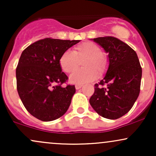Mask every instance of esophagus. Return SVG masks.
Segmentation results:
<instances>
[{"instance_id":"esophagus-1","label":"esophagus","mask_w":156,"mask_h":156,"mask_svg":"<svg viewBox=\"0 0 156 156\" xmlns=\"http://www.w3.org/2000/svg\"><path fill=\"white\" fill-rule=\"evenodd\" d=\"M82 87H83V85H82V84H76V89H80Z\"/></svg>"}]
</instances>
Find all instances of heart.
I'll use <instances>...</instances> for the list:
<instances>
[{
	"label": "heart",
	"mask_w": 156,
	"mask_h": 156,
	"mask_svg": "<svg viewBox=\"0 0 156 156\" xmlns=\"http://www.w3.org/2000/svg\"><path fill=\"white\" fill-rule=\"evenodd\" d=\"M83 60L82 67L84 69L77 70L69 77L73 83L83 84L92 81L98 76L105 72L108 66V60L101 48L92 42H84L76 46L73 51H65L59 58V65L66 73H71L78 65V60Z\"/></svg>",
	"instance_id": "obj_1"
}]
</instances>
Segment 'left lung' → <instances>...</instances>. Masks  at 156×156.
Here are the masks:
<instances>
[{"instance_id": "8db88e82", "label": "left lung", "mask_w": 156, "mask_h": 156, "mask_svg": "<svg viewBox=\"0 0 156 156\" xmlns=\"http://www.w3.org/2000/svg\"><path fill=\"white\" fill-rule=\"evenodd\" d=\"M92 39L108 53V67L104 78L94 85L89 103L101 117L117 119L129 112L139 97L142 73L139 60L136 53L117 38Z\"/></svg>"}]
</instances>
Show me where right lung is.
<instances>
[{
	"label": "right lung",
	"mask_w": 156,
	"mask_h": 156,
	"mask_svg": "<svg viewBox=\"0 0 156 156\" xmlns=\"http://www.w3.org/2000/svg\"><path fill=\"white\" fill-rule=\"evenodd\" d=\"M79 42L45 38L23 51L16 69L17 89L25 108L38 119L55 120L69 108L76 87H62L68 77L62 72L59 58Z\"/></svg>",
	"instance_id": "right-lung-1"
}]
</instances>
